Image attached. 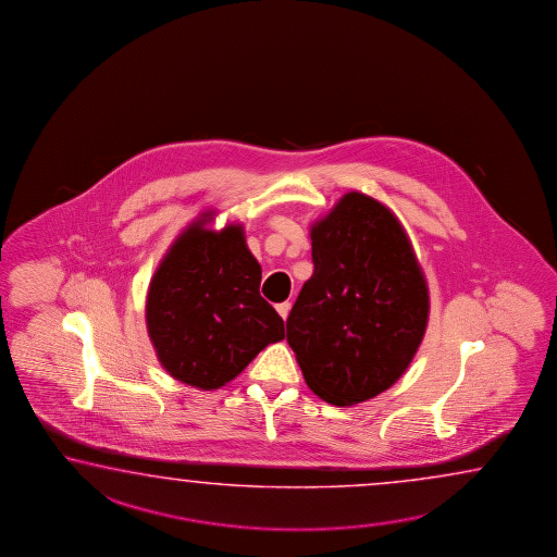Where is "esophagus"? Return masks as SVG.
<instances>
[{
  "label": "esophagus",
  "mask_w": 557,
  "mask_h": 557,
  "mask_svg": "<svg viewBox=\"0 0 557 557\" xmlns=\"http://www.w3.org/2000/svg\"><path fill=\"white\" fill-rule=\"evenodd\" d=\"M275 309H277V313L282 315V319H287V315H289V309H292V304H289V301H284V304H277Z\"/></svg>",
  "instance_id": "1"
}]
</instances>
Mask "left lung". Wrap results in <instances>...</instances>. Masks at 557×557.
<instances>
[{
    "instance_id": "1",
    "label": "left lung",
    "mask_w": 557,
    "mask_h": 557,
    "mask_svg": "<svg viewBox=\"0 0 557 557\" xmlns=\"http://www.w3.org/2000/svg\"><path fill=\"white\" fill-rule=\"evenodd\" d=\"M311 258L287 343L319 398L363 403L409 369L429 323V285L405 227L367 194H345L311 226Z\"/></svg>"
}]
</instances>
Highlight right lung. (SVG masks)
Instances as JSON below:
<instances>
[{
	"instance_id": "right-lung-1",
	"label": "right lung",
	"mask_w": 557,
	"mask_h": 557,
	"mask_svg": "<svg viewBox=\"0 0 557 557\" xmlns=\"http://www.w3.org/2000/svg\"><path fill=\"white\" fill-rule=\"evenodd\" d=\"M212 212L182 230L150 280L148 337L160 364L186 385H226L270 343L284 319L260 296L261 268L242 224L212 230Z\"/></svg>"
}]
</instances>
